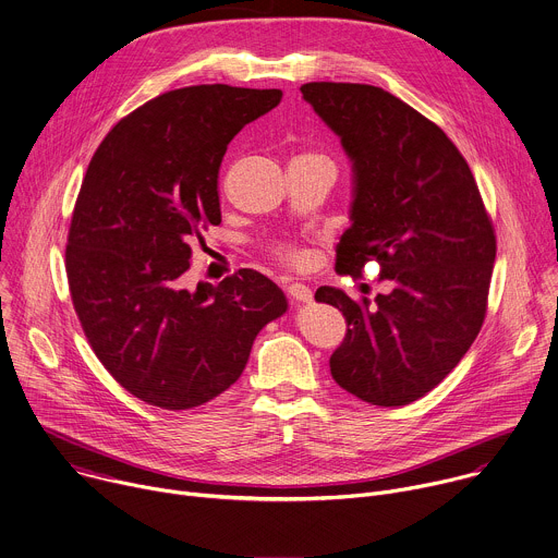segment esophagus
<instances>
[{"instance_id":"1","label":"esophagus","mask_w":558,"mask_h":558,"mask_svg":"<svg viewBox=\"0 0 558 558\" xmlns=\"http://www.w3.org/2000/svg\"><path fill=\"white\" fill-rule=\"evenodd\" d=\"M287 291H289V295H291L293 300H298V302H311V300H313V291H311L306 284H302V282H291V284L287 287Z\"/></svg>"}]
</instances>
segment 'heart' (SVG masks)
Wrapping results in <instances>:
<instances>
[{
	"instance_id": "heart-1",
	"label": "heart",
	"mask_w": 558,
	"mask_h": 558,
	"mask_svg": "<svg viewBox=\"0 0 558 558\" xmlns=\"http://www.w3.org/2000/svg\"><path fill=\"white\" fill-rule=\"evenodd\" d=\"M300 157H322V159H326V157L319 155V153H306V155H300ZM269 252H271L276 258H280V260H284V263H291V265H300V263H304V258H306V254H304L298 245H293V243H289V241H274V243H269Z\"/></svg>"
}]
</instances>
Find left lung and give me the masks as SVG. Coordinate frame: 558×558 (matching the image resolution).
Wrapping results in <instances>:
<instances>
[{"instance_id":"left-lung-1","label":"left lung","mask_w":558,"mask_h":558,"mask_svg":"<svg viewBox=\"0 0 558 558\" xmlns=\"http://www.w3.org/2000/svg\"><path fill=\"white\" fill-rule=\"evenodd\" d=\"M300 92L354 161L352 226L337 243L335 271L356 280L379 263V280L392 282L375 302L317 289L315 300L348 324L330 375L365 403L410 405L451 373L484 324L493 219L458 146L401 98L361 83Z\"/></svg>"}]
</instances>
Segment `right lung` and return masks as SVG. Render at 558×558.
I'll return each instance as SVG.
<instances>
[{
    "instance_id": "right-lung-1",
    "label": "right lung",
    "mask_w": 558,
    "mask_h": 558,
    "mask_svg": "<svg viewBox=\"0 0 558 558\" xmlns=\"http://www.w3.org/2000/svg\"><path fill=\"white\" fill-rule=\"evenodd\" d=\"M280 89L181 87L124 116L96 148L65 245L70 295L107 373L140 401L193 410L226 392L260 328L287 311L263 274L183 289L193 241L221 223L219 168L232 137Z\"/></svg>"
}]
</instances>
